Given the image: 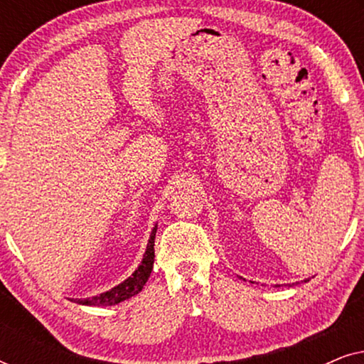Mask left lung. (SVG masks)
<instances>
[{
	"label": "left lung",
	"instance_id": "1",
	"mask_svg": "<svg viewBox=\"0 0 364 364\" xmlns=\"http://www.w3.org/2000/svg\"><path fill=\"white\" fill-rule=\"evenodd\" d=\"M305 282H308V280H305Z\"/></svg>",
	"mask_w": 364,
	"mask_h": 364
}]
</instances>
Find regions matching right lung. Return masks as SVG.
Here are the masks:
<instances>
[{
    "label": "right lung",
    "mask_w": 364,
    "mask_h": 364,
    "mask_svg": "<svg viewBox=\"0 0 364 364\" xmlns=\"http://www.w3.org/2000/svg\"><path fill=\"white\" fill-rule=\"evenodd\" d=\"M156 232H157V225L152 228L151 238H149L147 242V248H146V253H144L141 265L136 268V272H134L127 280H124L122 283H119L117 287H114L109 291H104L97 296L86 298V300H74L73 298V301L79 303V305H89V306H111V305H117V303H121L124 300H129V298L134 295H137V293L144 288V285H146L149 277H151V272L154 267V240H156Z\"/></svg>",
    "instance_id": "obj_1"
}]
</instances>
